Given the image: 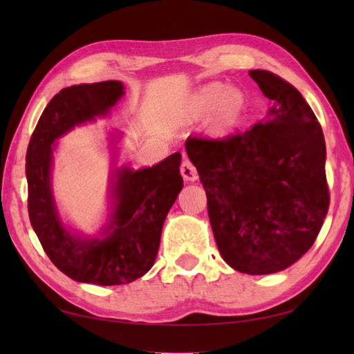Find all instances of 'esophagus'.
Instances as JSON below:
<instances>
[{
  "label": "esophagus",
  "instance_id": "1",
  "mask_svg": "<svg viewBox=\"0 0 354 354\" xmlns=\"http://www.w3.org/2000/svg\"><path fill=\"white\" fill-rule=\"evenodd\" d=\"M181 175L185 181H196V179H198V171H196L195 165L187 159V156H184V159H183Z\"/></svg>",
  "mask_w": 354,
  "mask_h": 354
}]
</instances>
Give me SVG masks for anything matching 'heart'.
<instances>
[{
    "mask_svg": "<svg viewBox=\"0 0 354 354\" xmlns=\"http://www.w3.org/2000/svg\"><path fill=\"white\" fill-rule=\"evenodd\" d=\"M214 106V127L220 131L230 129L242 117L245 107L243 95L237 88H225L223 84L212 82L201 87L190 101L192 112L195 115H205Z\"/></svg>",
    "mask_w": 354,
    "mask_h": 354,
    "instance_id": "b5f03b06",
    "label": "heart"
}]
</instances>
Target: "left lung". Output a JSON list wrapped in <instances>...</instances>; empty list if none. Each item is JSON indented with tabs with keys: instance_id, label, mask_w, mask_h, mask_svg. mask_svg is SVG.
<instances>
[{
	"instance_id": "left-lung-1",
	"label": "left lung",
	"mask_w": 354,
	"mask_h": 354,
	"mask_svg": "<svg viewBox=\"0 0 354 354\" xmlns=\"http://www.w3.org/2000/svg\"><path fill=\"white\" fill-rule=\"evenodd\" d=\"M250 76L272 101L267 117L223 139L190 136L185 149L221 257L237 272L268 274L290 267L319 236L329 207L326 147L292 84L267 70Z\"/></svg>"
}]
</instances>
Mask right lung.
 <instances>
[{
	"mask_svg": "<svg viewBox=\"0 0 354 354\" xmlns=\"http://www.w3.org/2000/svg\"><path fill=\"white\" fill-rule=\"evenodd\" d=\"M120 81L65 87L53 97L35 127L26 153L28 212L51 262L77 283H133L153 267L167 214L183 189L181 154L158 165L112 171V212L103 239L70 234L59 218L51 190L53 148L59 137L95 117H104L123 97Z\"/></svg>",
	"mask_w": 354,
	"mask_h": 354,
	"instance_id": "add662e5",
	"label": "right lung"
}]
</instances>
